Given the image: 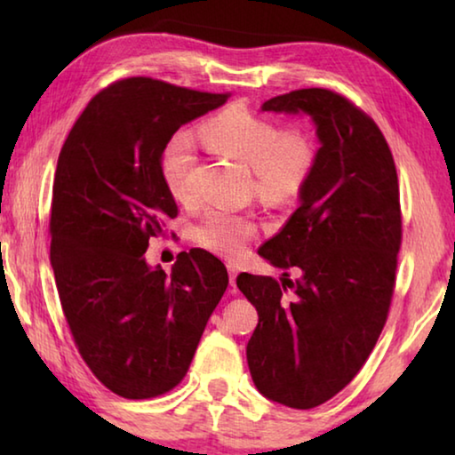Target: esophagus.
<instances>
[{"label": "esophagus", "instance_id": "esophagus-1", "mask_svg": "<svg viewBox=\"0 0 455 455\" xmlns=\"http://www.w3.org/2000/svg\"><path fill=\"white\" fill-rule=\"evenodd\" d=\"M227 268H228V281H230V284H233V287H235V281H236V275H238V267L233 265V263H228Z\"/></svg>", "mask_w": 455, "mask_h": 455}]
</instances>
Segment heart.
<instances>
[{
  "label": "heart",
  "instance_id": "obj_1",
  "mask_svg": "<svg viewBox=\"0 0 455 455\" xmlns=\"http://www.w3.org/2000/svg\"><path fill=\"white\" fill-rule=\"evenodd\" d=\"M203 140L255 174L257 190L268 200H287L309 179L317 148L303 130L283 132L279 124L244 108H228L200 128ZM196 160L195 138L174 134L163 152V174L171 195L188 203L190 171ZM195 241L217 255L236 257L257 235L255 220L246 214L211 209L192 230Z\"/></svg>",
  "mask_w": 455,
  "mask_h": 455
}]
</instances>
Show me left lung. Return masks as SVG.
Here are the masks:
<instances>
[{"label": "left lung", "mask_w": 455, "mask_h": 455, "mask_svg": "<svg viewBox=\"0 0 455 455\" xmlns=\"http://www.w3.org/2000/svg\"><path fill=\"white\" fill-rule=\"evenodd\" d=\"M260 112L309 116L319 150L299 209L259 249L297 279L236 276L259 313L246 361L267 399L311 410L357 375L387 319L402 244L397 172L381 130L335 92L295 90Z\"/></svg>", "instance_id": "1"}]
</instances>
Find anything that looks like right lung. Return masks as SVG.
I'll return each mask as SVG.
<instances>
[{
	"mask_svg": "<svg viewBox=\"0 0 455 455\" xmlns=\"http://www.w3.org/2000/svg\"><path fill=\"white\" fill-rule=\"evenodd\" d=\"M227 100L122 80L92 98L60 152L50 219L60 303L92 373L126 399L179 385L227 291V268L211 252H180L171 273L144 257L150 236L179 212L163 174L164 146Z\"/></svg>",
	"mask_w": 455,
	"mask_h": 455,
	"instance_id": "add662e5",
	"label": "right lung"
}]
</instances>
